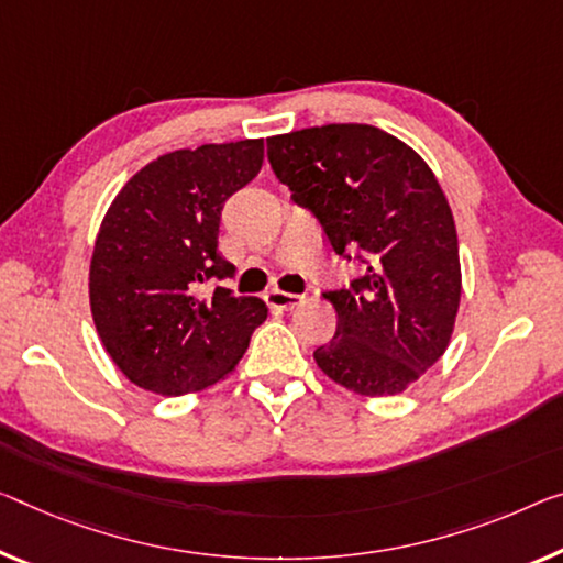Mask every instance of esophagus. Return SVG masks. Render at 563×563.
Here are the masks:
<instances>
[{
	"label": "esophagus",
	"mask_w": 563,
	"mask_h": 563,
	"mask_svg": "<svg viewBox=\"0 0 563 563\" xmlns=\"http://www.w3.org/2000/svg\"><path fill=\"white\" fill-rule=\"evenodd\" d=\"M305 297L301 294H291V291H279V289H272L266 291V305L272 309H294L299 307Z\"/></svg>",
	"instance_id": "esophagus-1"
}]
</instances>
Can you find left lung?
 Listing matches in <instances>:
<instances>
[{"mask_svg": "<svg viewBox=\"0 0 563 563\" xmlns=\"http://www.w3.org/2000/svg\"><path fill=\"white\" fill-rule=\"evenodd\" d=\"M269 163L317 216L334 254L360 249L367 274L327 291L336 332L317 367L365 397L400 395L443 357L461 307L453 211L435 173L400 137L332 123L272 135Z\"/></svg>", "mask_w": 563, "mask_h": 563, "instance_id": "1", "label": "left lung"}]
</instances>
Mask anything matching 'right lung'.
Instances as JSON below:
<instances>
[{
  "mask_svg": "<svg viewBox=\"0 0 563 563\" xmlns=\"http://www.w3.org/2000/svg\"><path fill=\"white\" fill-rule=\"evenodd\" d=\"M264 137L163 153L112 198L90 258V309L102 347L143 390L178 397L221 383L269 309L213 279L227 198L256 178Z\"/></svg>",
  "mask_w": 563,
  "mask_h": 563,
  "instance_id": "obj_1",
  "label": "right lung"
}]
</instances>
